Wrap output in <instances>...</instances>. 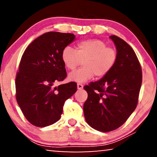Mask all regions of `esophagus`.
<instances>
[{
  "label": "esophagus",
  "mask_w": 157,
  "mask_h": 157,
  "mask_svg": "<svg viewBox=\"0 0 157 157\" xmlns=\"http://www.w3.org/2000/svg\"><path fill=\"white\" fill-rule=\"evenodd\" d=\"M83 86L82 83H78V84H77V88H78V90L82 89H83Z\"/></svg>",
  "instance_id": "1"
}]
</instances>
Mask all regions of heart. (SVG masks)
<instances>
[{
  "label": "heart",
  "instance_id": "heart-1",
  "mask_svg": "<svg viewBox=\"0 0 157 157\" xmlns=\"http://www.w3.org/2000/svg\"><path fill=\"white\" fill-rule=\"evenodd\" d=\"M118 53L104 40L87 39L77 43L75 50L69 46L61 52V60L67 69L74 71L83 61V66L69 74L71 81L85 82L95 76L101 78L109 74L117 61Z\"/></svg>",
  "mask_w": 157,
  "mask_h": 157
}]
</instances>
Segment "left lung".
I'll use <instances>...</instances> for the list:
<instances>
[{
	"label": "left lung",
	"instance_id": "obj_1",
	"mask_svg": "<svg viewBox=\"0 0 157 157\" xmlns=\"http://www.w3.org/2000/svg\"><path fill=\"white\" fill-rule=\"evenodd\" d=\"M118 59L104 78L83 87L88 98L83 104L86 121L94 129L109 132L125 123L136 108L142 71L134 51L123 39L112 35Z\"/></svg>",
	"mask_w": 157,
	"mask_h": 157
}]
</instances>
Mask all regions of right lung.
Segmentation results:
<instances>
[{
  "mask_svg": "<svg viewBox=\"0 0 157 157\" xmlns=\"http://www.w3.org/2000/svg\"><path fill=\"white\" fill-rule=\"evenodd\" d=\"M74 38L73 33L47 32L23 52L16 77V98L33 126L45 127L59 121L65 101L76 91V82L54 86L67 76L61 52Z\"/></svg>",
  "mask_w": 157,
  "mask_h": 157,
  "instance_id": "obj_1",
  "label": "right lung"
}]
</instances>
